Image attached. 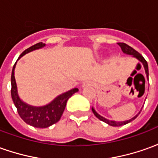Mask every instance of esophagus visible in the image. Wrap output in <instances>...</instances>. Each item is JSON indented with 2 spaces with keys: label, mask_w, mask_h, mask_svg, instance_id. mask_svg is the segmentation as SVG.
I'll use <instances>...</instances> for the list:
<instances>
[{
  "label": "esophagus",
  "mask_w": 158,
  "mask_h": 158,
  "mask_svg": "<svg viewBox=\"0 0 158 158\" xmlns=\"http://www.w3.org/2000/svg\"><path fill=\"white\" fill-rule=\"evenodd\" d=\"M87 85V82H86V81H85V82H84V83H83L82 86H83V87H85V85Z\"/></svg>",
  "instance_id": "34e87169"
}]
</instances>
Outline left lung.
I'll return each instance as SVG.
<instances>
[{
    "mask_svg": "<svg viewBox=\"0 0 158 158\" xmlns=\"http://www.w3.org/2000/svg\"><path fill=\"white\" fill-rule=\"evenodd\" d=\"M118 45L120 46L121 48V50L123 51V53H125L127 55H130V56H133V57H135L137 58L138 60H139L140 62H142L143 64V66H144V70H145V73H146V77H147V79H149V70H148V64H147V61L144 60V58L143 56H141L139 53L136 51L134 48H133L132 47H130L129 45L126 44L124 43H118ZM91 110H92V112L95 114V116L97 118H98L100 121H103V122H105L107 124H109L110 126H112V127H120V126H123L126 125V124H127L129 122H131L132 121H133L135 118H137V116L139 115V114L140 113V111H139V113L136 114L134 117H133L132 119H130V120H127V121H110V120H108V119H106V118L102 117V115H100L99 114L97 113V111L94 110V108H91Z\"/></svg>",
    "mask_w": 158,
    "mask_h": 158,
    "instance_id": "obj_1",
    "label": "left lung"
}]
</instances>
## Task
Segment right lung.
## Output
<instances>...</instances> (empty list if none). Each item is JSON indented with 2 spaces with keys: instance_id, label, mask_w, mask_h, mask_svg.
<instances>
[{
  "instance_id": "obj_1",
  "label": "right lung",
  "mask_w": 158,
  "mask_h": 158,
  "mask_svg": "<svg viewBox=\"0 0 158 158\" xmlns=\"http://www.w3.org/2000/svg\"><path fill=\"white\" fill-rule=\"evenodd\" d=\"M45 44H43L42 42L36 44L27 49H25L18 58V60H19L20 57L25 56V54L43 48ZM16 63L17 61L14 64L13 71H12V75H11V85H12L11 96H12L14 105L17 108L18 113L22 120L25 121V123L32 126L34 127H37V128H46L60 121L64 110L66 108L68 100L75 92H77L79 89L73 88L65 93L59 95L52 102H50L47 105L41 106V107L29 105L25 102H23L18 94L17 85H16L15 77H14V69H15Z\"/></svg>"
}]
</instances>
